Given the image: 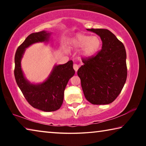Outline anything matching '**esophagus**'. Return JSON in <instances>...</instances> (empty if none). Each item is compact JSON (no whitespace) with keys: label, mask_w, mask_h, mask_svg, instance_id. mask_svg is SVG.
<instances>
[{"label":"esophagus","mask_w":146,"mask_h":146,"mask_svg":"<svg viewBox=\"0 0 146 146\" xmlns=\"http://www.w3.org/2000/svg\"><path fill=\"white\" fill-rule=\"evenodd\" d=\"M73 69L74 70H75V71H77V70H78V66L77 65V64H73Z\"/></svg>","instance_id":"1"}]
</instances>
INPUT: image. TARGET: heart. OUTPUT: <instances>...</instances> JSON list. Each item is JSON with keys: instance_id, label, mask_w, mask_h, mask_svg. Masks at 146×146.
I'll return each mask as SVG.
<instances>
[{"instance_id": "obj_1", "label": "heart", "mask_w": 146, "mask_h": 146, "mask_svg": "<svg viewBox=\"0 0 146 146\" xmlns=\"http://www.w3.org/2000/svg\"><path fill=\"white\" fill-rule=\"evenodd\" d=\"M101 44L100 38L97 36H88L77 33L71 39L72 48L80 49V55L82 58H89L97 53Z\"/></svg>"}]
</instances>
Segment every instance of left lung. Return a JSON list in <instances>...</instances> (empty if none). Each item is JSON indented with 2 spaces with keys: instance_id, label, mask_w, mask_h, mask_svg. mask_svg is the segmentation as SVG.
Returning a JSON list of instances; mask_svg holds the SVG:
<instances>
[{
  "instance_id": "1",
  "label": "left lung",
  "mask_w": 146,
  "mask_h": 146,
  "mask_svg": "<svg viewBox=\"0 0 146 146\" xmlns=\"http://www.w3.org/2000/svg\"><path fill=\"white\" fill-rule=\"evenodd\" d=\"M86 29L100 36L102 47L95 56L83 60L77 75L86 100L92 104H109L118 97L126 81V51L108 29Z\"/></svg>"
}]
</instances>
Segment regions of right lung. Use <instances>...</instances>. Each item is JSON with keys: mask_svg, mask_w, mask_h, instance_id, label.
Listing matches in <instances>:
<instances>
[{"mask_svg": "<svg viewBox=\"0 0 146 146\" xmlns=\"http://www.w3.org/2000/svg\"><path fill=\"white\" fill-rule=\"evenodd\" d=\"M51 32L42 31L29 35L17 49L14 74L16 82L24 97L33 108L46 112L55 111L63 103L64 90L70 79L75 75L72 60L55 65L48 77L42 82L31 83L26 78L21 67V60L26 48L38 42H48Z\"/></svg>", "mask_w": 146, "mask_h": 146, "instance_id": "add662e5", "label": "right lung"}]
</instances>
